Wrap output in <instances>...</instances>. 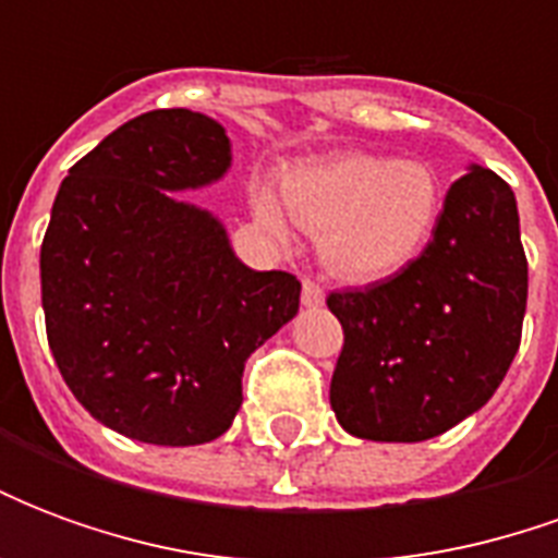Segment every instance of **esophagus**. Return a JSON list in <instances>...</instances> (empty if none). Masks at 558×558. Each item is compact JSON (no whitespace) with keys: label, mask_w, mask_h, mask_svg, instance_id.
Here are the masks:
<instances>
[{"label":"esophagus","mask_w":558,"mask_h":558,"mask_svg":"<svg viewBox=\"0 0 558 558\" xmlns=\"http://www.w3.org/2000/svg\"><path fill=\"white\" fill-rule=\"evenodd\" d=\"M323 302H326V292H323V287H319L316 280L304 278L302 280V304L304 307H319Z\"/></svg>","instance_id":"34e87169"}]
</instances>
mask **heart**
Masks as SVG:
<instances>
[{
    "label": "heart",
    "instance_id": "b5f03b06",
    "mask_svg": "<svg viewBox=\"0 0 558 558\" xmlns=\"http://www.w3.org/2000/svg\"><path fill=\"white\" fill-rule=\"evenodd\" d=\"M283 203L295 223L323 235L331 271L350 280H383L403 271L427 244L442 187L418 160L338 155L287 172ZM254 215L268 235H290V220L266 187L254 194Z\"/></svg>",
    "mask_w": 558,
    "mask_h": 558
}]
</instances>
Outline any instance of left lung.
Here are the masks:
<instances>
[{
	"instance_id": "obj_1",
	"label": "left lung",
	"mask_w": 558,
	"mask_h": 558,
	"mask_svg": "<svg viewBox=\"0 0 558 558\" xmlns=\"http://www.w3.org/2000/svg\"><path fill=\"white\" fill-rule=\"evenodd\" d=\"M529 266L514 191L469 167L433 239L395 278L331 292L343 326L331 376L340 427L374 442H424L478 412L520 350Z\"/></svg>"
}]
</instances>
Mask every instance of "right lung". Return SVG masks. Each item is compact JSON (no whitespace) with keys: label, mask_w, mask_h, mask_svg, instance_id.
<instances>
[{"label":"right lung","mask_w":558,"mask_h":558,"mask_svg":"<svg viewBox=\"0 0 558 558\" xmlns=\"http://www.w3.org/2000/svg\"><path fill=\"white\" fill-rule=\"evenodd\" d=\"M223 125L151 110L68 170L41 244L47 340L71 395L148 445H203L242 407L244 362L299 314L290 271H254L211 211L175 199L230 170Z\"/></svg>","instance_id":"1"}]
</instances>
